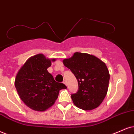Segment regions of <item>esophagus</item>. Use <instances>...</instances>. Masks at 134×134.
<instances>
[{"label": "esophagus", "instance_id": "34e87169", "mask_svg": "<svg viewBox=\"0 0 134 134\" xmlns=\"http://www.w3.org/2000/svg\"><path fill=\"white\" fill-rule=\"evenodd\" d=\"M63 82L64 85H65L67 86V82H66V80H64Z\"/></svg>", "mask_w": 134, "mask_h": 134}]
</instances>
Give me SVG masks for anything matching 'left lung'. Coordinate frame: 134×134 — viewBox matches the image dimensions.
Instances as JSON below:
<instances>
[{"mask_svg": "<svg viewBox=\"0 0 134 134\" xmlns=\"http://www.w3.org/2000/svg\"><path fill=\"white\" fill-rule=\"evenodd\" d=\"M63 63L76 77L77 92L72 94L74 104L80 109L90 110L102 103L107 94L110 75L103 62L95 56L76 52Z\"/></svg>", "mask_w": 134, "mask_h": 134, "instance_id": "left-lung-1", "label": "left lung"}]
</instances>
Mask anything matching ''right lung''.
<instances>
[{
  "mask_svg": "<svg viewBox=\"0 0 134 134\" xmlns=\"http://www.w3.org/2000/svg\"><path fill=\"white\" fill-rule=\"evenodd\" d=\"M56 59L47 58L43 54L30 57L20 69L15 86L21 100L36 111H44L52 107L59 91L66 89L63 83L55 81L47 69Z\"/></svg>",
  "mask_w": 134,
  "mask_h": 134,
  "instance_id": "obj_1",
  "label": "right lung"
}]
</instances>
